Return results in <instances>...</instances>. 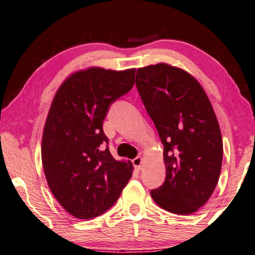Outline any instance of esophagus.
I'll return each instance as SVG.
<instances>
[{
  "instance_id": "obj_1",
  "label": "esophagus",
  "mask_w": 255,
  "mask_h": 255,
  "mask_svg": "<svg viewBox=\"0 0 255 255\" xmlns=\"http://www.w3.org/2000/svg\"><path fill=\"white\" fill-rule=\"evenodd\" d=\"M132 164L133 166H135V169L139 171L141 169V157L140 156H137L132 159Z\"/></svg>"
}]
</instances>
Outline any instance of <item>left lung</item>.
I'll use <instances>...</instances> for the list:
<instances>
[{"instance_id":"left-lung-1","label":"left lung","mask_w":255,"mask_h":255,"mask_svg":"<svg viewBox=\"0 0 255 255\" xmlns=\"http://www.w3.org/2000/svg\"><path fill=\"white\" fill-rule=\"evenodd\" d=\"M136 86L164 146L165 181L150 196L170 213H195L213 195L222 169L213 106L195 77L164 63L138 68Z\"/></svg>"}]
</instances>
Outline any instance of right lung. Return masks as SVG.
<instances>
[{
  "label": "right lung",
  "mask_w": 255,
  "mask_h": 255,
  "mask_svg": "<svg viewBox=\"0 0 255 255\" xmlns=\"http://www.w3.org/2000/svg\"><path fill=\"white\" fill-rule=\"evenodd\" d=\"M135 71L76 72L51 102L42 133V166L50 191L76 218L102 215L131 178V162L112 157L102 126L109 107L131 90Z\"/></svg>",
  "instance_id": "obj_1"
}]
</instances>
